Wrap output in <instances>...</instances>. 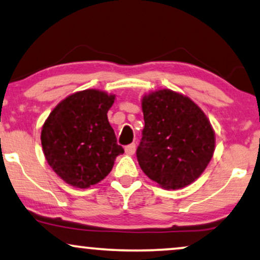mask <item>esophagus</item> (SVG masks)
<instances>
[{
  "label": "esophagus",
  "instance_id": "esophagus-1",
  "mask_svg": "<svg viewBox=\"0 0 260 260\" xmlns=\"http://www.w3.org/2000/svg\"><path fill=\"white\" fill-rule=\"evenodd\" d=\"M135 151H136V144L135 143H131L129 146L125 147V153L127 155H134Z\"/></svg>",
  "mask_w": 260,
  "mask_h": 260
}]
</instances>
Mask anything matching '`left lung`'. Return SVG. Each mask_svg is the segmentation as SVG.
Returning <instances> with one entry per match:
<instances>
[{
	"instance_id": "left-lung-1",
	"label": "left lung",
	"mask_w": 260,
	"mask_h": 260,
	"mask_svg": "<svg viewBox=\"0 0 260 260\" xmlns=\"http://www.w3.org/2000/svg\"><path fill=\"white\" fill-rule=\"evenodd\" d=\"M144 129L137 160L144 174L166 190L193 183L210 162L215 133L190 98L157 89L142 98Z\"/></svg>"
}]
</instances>
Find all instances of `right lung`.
I'll list each match as a JSON object with an SVG mask.
<instances>
[{"label":"right lung","instance_id":"right-lung-1","mask_svg":"<svg viewBox=\"0 0 260 260\" xmlns=\"http://www.w3.org/2000/svg\"><path fill=\"white\" fill-rule=\"evenodd\" d=\"M116 95L99 89L70 94L42 127L43 153L60 179L87 188L104 179L124 149L107 119Z\"/></svg>","mask_w":260,"mask_h":260}]
</instances>
